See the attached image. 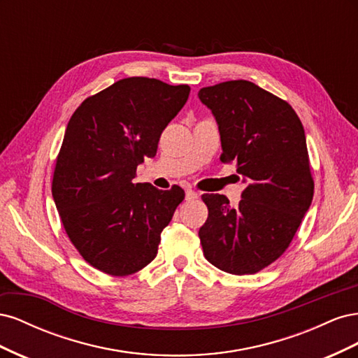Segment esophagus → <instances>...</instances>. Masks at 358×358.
<instances>
[{
    "mask_svg": "<svg viewBox=\"0 0 358 358\" xmlns=\"http://www.w3.org/2000/svg\"><path fill=\"white\" fill-rule=\"evenodd\" d=\"M185 199H187L188 201H189V200H196V199H199V194H197L196 191H192V189H187Z\"/></svg>",
    "mask_w": 358,
    "mask_h": 358,
    "instance_id": "esophagus-1",
    "label": "esophagus"
}]
</instances>
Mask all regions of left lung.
I'll return each instance as SVG.
<instances>
[{"label":"left lung","instance_id":"8db88e82","mask_svg":"<svg viewBox=\"0 0 358 358\" xmlns=\"http://www.w3.org/2000/svg\"><path fill=\"white\" fill-rule=\"evenodd\" d=\"M218 124L222 162H234L246 188L231 208L203 194L209 216L199 236L206 259L222 272L252 275L285 252L313 197L305 129L292 107L248 80L199 91Z\"/></svg>","mask_w":358,"mask_h":358}]
</instances>
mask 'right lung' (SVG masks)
Here are the masks:
<instances>
[{
	"label": "right lung",
	"instance_id": "1",
	"mask_svg": "<svg viewBox=\"0 0 358 358\" xmlns=\"http://www.w3.org/2000/svg\"><path fill=\"white\" fill-rule=\"evenodd\" d=\"M191 88L128 78L88 96L70 117L52 180V196L71 243L85 262L128 276L157 257L161 231L185 192L133 183L152 158L161 133Z\"/></svg>",
	"mask_w": 358,
	"mask_h": 358
}]
</instances>
